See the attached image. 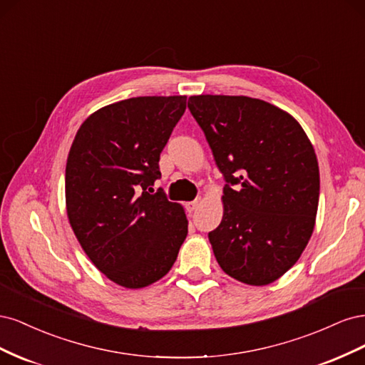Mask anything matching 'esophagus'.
<instances>
[{"mask_svg":"<svg viewBox=\"0 0 365 365\" xmlns=\"http://www.w3.org/2000/svg\"><path fill=\"white\" fill-rule=\"evenodd\" d=\"M200 200H195V201H190V202H187L185 204V207H187V210H189V212H195V210L197 208V205H200Z\"/></svg>","mask_w":365,"mask_h":365,"instance_id":"esophagus-1","label":"esophagus"}]
</instances>
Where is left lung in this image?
<instances>
[{"label":"left lung","instance_id":"1","mask_svg":"<svg viewBox=\"0 0 365 365\" xmlns=\"http://www.w3.org/2000/svg\"><path fill=\"white\" fill-rule=\"evenodd\" d=\"M189 109L224 175V216L208 233L230 277L269 284L312 236L319 197L315 150L288 113L245 96H192Z\"/></svg>","mask_w":365,"mask_h":365}]
</instances>
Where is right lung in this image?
Listing matches in <instances>:
<instances>
[{
	"label": "right lung",
	"instance_id": "add662e5",
	"mask_svg": "<svg viewBox=\"0 0 365 365\" xmlns=\"http://www.w3.org/2000/svg\"><path fill=\"white\" fill-rule=\"evenodd\" d=\"M185 96L132 97L98 109L77 130L65 169L71 228L109 280L145 288L170 271L187 236L184 208L149 193Z\"/></svg>",
	"mask_w": 365,
	"mask_h": 365
}]
</instances>
